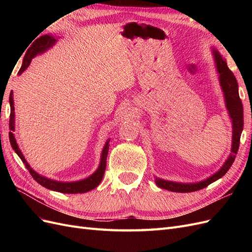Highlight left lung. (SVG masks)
<instances>
[{"label": "left lung", "instance_id": "1", "mask_svg": "<svg viewBox=\"0 0 252 252\" xmlns=\"http://www.w3.org/2000/svg\"><path fill=\"white\" fill-rule=\"evenodd\" d=\"M211 52L213 59H215L217 72L219 74V82L220 88H222L225 105L229 114L232 124V142H231V150L230 155L228 156L227 159L222 165V167L209 178L206 180L196 182V183H180L173 181H167L164 179H159L155 177L156 184L159 188L169 190L173 192H192L196 190L203 189L210 185L211 183L216 182L226 174L229 170L232 163L234 162L235 155L238 154L239 146H240V138L244 127V119H243V105L239 95V85L234 74L228 68L226 59L222 57L218 49L211 47Z\"/></svg>", "mask_w": 252, "mask_h": 252}]
</instances>
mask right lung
<instances>
[{"instance_id": "add662e5", "label": "right lung", "mask_w": 252, "mask_h": 252, "mask_svg": "<svg viewBox=\"0 0 252 252\" xmlns=\"http://www.w3.org/2000/svg\"><path fill=\"white\" fill-rule=\"evenodd\" d=\"M58 39H56L55 36L51 34H44L42 36H40L39 39H36L35 42H33V44L30 46V48L27 50L25 57L23 58V63L22 66L19 70V75H21L23 72H24L28 66L32 63V60L36 57L37 55H42L45 51H47L48 49H50L53 45L57 43ZM9 104H10V120H9V141L11 144V147L13 148V150L16 151V154L20 157V158L22 159V162L24 163V165L26 166V168L28 169V171L30 172V174L32 175V178L39 183L40 185H42L43 187L53 190V191H58V192H62V193H84L90 191V190L94 189L95 187H97V185L100 184L103 175L106 169V159H107V155H108V149H109V141L107 140L104 145L102 154H101V161L100 164H98L97 169L89 175L88 178L83 179L80 181H74V182H60V181H56V180H51L49 178L44 177V175L37 173L36 171H34L32 169V167H30V165L28 164V162L26 161L25 157L23 156L21 149L19 148V145L16 141V138H14V103H13V93L11 91L10 95H9Z\"/></svg>"}]
</instances>
